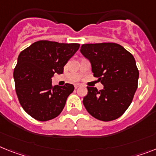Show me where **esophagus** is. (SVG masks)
Masks as SVG:
<instances>
[{"label":"esophagus","instance_id":"esophagus-1","mask_svg":"<svg viewBox=\"0 0 156 156\" xmlns=\"http://www.w3.org/2000/svg\"><path fill=\"white\" fill-rule=\"evenodd\" d=\"M79 86H80V85H79V84H76V85H74V88L78 89Z\"/></svg>","mask_w":156,"mask_h":156}]
</instances>
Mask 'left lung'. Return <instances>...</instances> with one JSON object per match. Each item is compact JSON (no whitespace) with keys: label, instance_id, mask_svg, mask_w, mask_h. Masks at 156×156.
<instances>
[{"label":"left lung","instance_id":"8db88e82","mask_svg":"<svg viewBox=\"0 0 156 156\" xmlns=\"http://www.w3.org/2000/svg\"><path fill=\"white\" fill-rule=\"evenodd\" d=\"M80 51L91 63L94 77L104 86L101 90L87 86L85 108L98 120L119 118L133 101L138 86L139 70L134 57L115 43L83 44Z\"/></svg>","mask_w":156,"mask_h":156}]
</instances>
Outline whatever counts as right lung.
<instances>
[{"instance_id": "right-lung-1", "label": "right lung", "mask_w": 156, "mask_h": 156, "mask_svg": "<svg viewBox=\"0 0 156 156\" xmlns=\"http://www.w3.org/2000/svg\"><path fill=\"white\" fill-rule=\"evenodd\" d=\"M80 47L79 44H60L40 40L20 53L14 69L16 92L20 104L27 114L40 121L55 118L63 109L72 84L52 86L55 73L63 67Z\"/></svg>"}]
</instances>
